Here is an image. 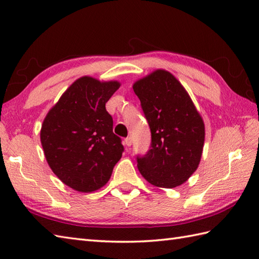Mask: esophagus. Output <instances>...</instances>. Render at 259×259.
<instances>
[{"label": "esophagus", "mask_w": 259, "mask_h": 259, "mask_svg": "<svg viewBox=\"0 0 259 259\" xmlns=\"http://www.w3.org/2000/svg\"><path fill=\"white\" fill-rule=\"evenodd\" d=\"M124 144H125V146L130 147L131 145H133V138H131V137H126V138L124 139Z\"/></svg>", "instance_id": "esophagus-1"}]
</instances>
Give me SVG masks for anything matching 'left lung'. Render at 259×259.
I'll return each mask as SVG.
<instances>
[{"label": "left lung", "mask_w": 259, "mask_h": 259, "mask_svg": "<svg viewBox=\"0 0 259 259\" xmlns=\"http://www.w3.org/2000/svg\"><path fill=\"white\" fill-rule=\"evenodd\" d=\"M151 131L138 169L153 186L175 188L196 171L200 162L205 124L180 82L166 70H156L134 84Z\"/></svg>", "instance_id": "obj_1"}]
</instances>
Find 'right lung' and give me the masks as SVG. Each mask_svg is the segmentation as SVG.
I'll return each mask as SVG.
<instances>
[{"label":"right lung","instance_id":"1","mask_svg":"<svg viewBox=\"0 0 259 259\" xmlns=\"http://www.w3.org/2000/svg\"><path fill=\"white\" fill-rule=\"evenodd\" d=\"M118 81L91 76L74 81L48 112L41 144L52 171L63 184L81 192L106 185L123 152L112 131L106 103L119 89Z\"/></svg>","mask_w":259,"mask_h":259}]
</instances>
